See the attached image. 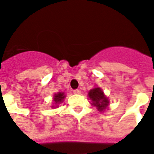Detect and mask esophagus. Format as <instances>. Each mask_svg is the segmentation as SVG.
Returning <instances> with one entry per match:
<instances>
[{
    "label": "esophagus",
    "instance_id": "1",
    "mask_svg": "<svg viewBox=\"0 0 154 154\" xmlns=\"http://www.w3.org/2000/svg\"><path fill=\"white\" fill-rule=\"evenodd\" d=\"M73 93L76 94H81V91L80 90H78V89H76V90H74Z\"/></svg>",
    "mask_w": 154,
    "mask_h": 154
}]
</instances>
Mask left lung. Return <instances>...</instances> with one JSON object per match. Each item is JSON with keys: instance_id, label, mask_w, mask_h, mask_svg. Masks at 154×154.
Segmentation results:
<instances>
[{"instance_id": "obj_1", "label": "left lung", "mask_w": 154, "mask_h": 154, "mask_svg": "<svg viewBox=\"0 0 154 154\" xmlns=\"http://www.w3.org/2000/svg\"><path fill=\"white\" fill-rule=\"evenodd\" d=\"M89 98L91 100L92 105L96 106L99 111L102 112L109 104V100L103 94L102 90L99 87L92 89L89 92Z\"/></svg>"}]
</instances>
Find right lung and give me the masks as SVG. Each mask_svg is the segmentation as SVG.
<instances>
[{"mask_svg":"<svg viewBox=\"0 0 154 154\" xmlns=\"http://www.w3.org/2000/svg\"><path fill=\"white\" fill-rule=\"evenodd\" d=\"M65 98V95L62 92H60V93H58V94H54V102L56 103H60L62 102L63 99Z\"/></svg>","mask_w":154,"mask_h":154,"instance_id":"right-lung-1","label":"right lung"}]
</instances>
